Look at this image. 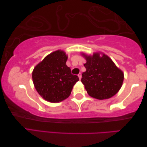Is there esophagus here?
Wrapping results in <instances>:
<instances>
[{"label": "esophagus", "mask_w": 147, "mask_h": 147, "mask_svg": "<svg viewBox=\"0 0 147 147\" xmlns=\"http://www.w3.org/2000/svg\"><path fill=\"white\" fill-rule=\"evenodd\" d=\"M78 76L80 80L82 79V74H81V73H79L78 74Z\"/></svg>", "instance_id": "34e87169"}]
</instances>
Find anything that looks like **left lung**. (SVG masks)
Masks as SVG:
<instances>
[{"label": "left lung", "mask_w": 147, "mask_h": 147, "mask_svg": "<svg viewBox=\"0 0 147 147\" xmlns=\"http://www.w3.org/2000/svg\"><path fill=\"white\" fill-rule=\"evenodd\" d=\"M86 62V71L82 74V82L90 96L98 100L107 99L115 95L121 88L124 74L111 59L104 54L93 55L82 54Z\"/></svg>", "instance_id": "obj_1"}]
</instances>
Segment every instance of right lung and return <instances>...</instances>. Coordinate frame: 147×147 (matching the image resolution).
<instances>
[{"label": "right lung", "mask_w": 147, "mask_h": 147, "mask_svg": "<svg viewBox=\"0 0 147 147\" xmlns=\"http://www.w3.org/2000/svg\"><path fill=\"white\" fill-rule=\"evenodd\" d=\"M67 59L65 53L59 50L46 56L33 71L35 89L50 102H59L69 97L73 86L79 80L65 64Z\"/></svg>", "instance_id": "right-lung-1"}]
</instances>
